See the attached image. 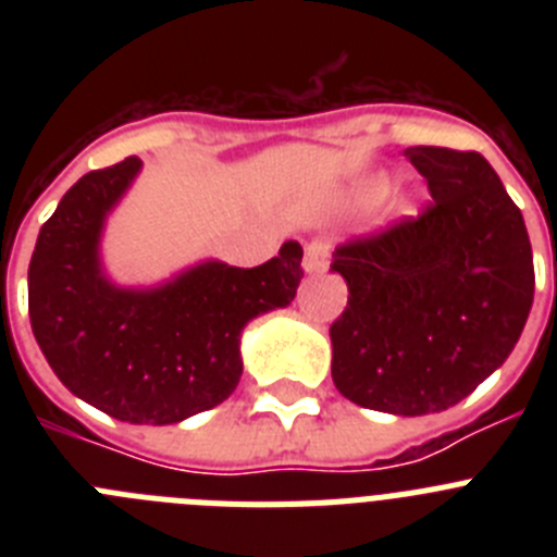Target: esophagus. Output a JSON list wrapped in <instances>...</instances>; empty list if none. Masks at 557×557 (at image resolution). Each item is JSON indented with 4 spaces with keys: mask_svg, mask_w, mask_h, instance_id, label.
I'll use <instances>...</instances> for the list:
<instances>
[{
    "mask_svg": "<svg viewBox=\"0 0 557 557\" xmlns=\"http://www.w3.org/2000/svg\"><path fill=\"white\" fill-rule=\"evenodd\" d=\"M329 259V245L321 243V239H314V243L307 245V253H304V268L307 273H321L326 268Z\"/></svg>",
    "mask_w": 557,
    "mask_h": 557,
    "instance_id": "esophagus-1",
    "label": "esophagus"
}]
</instances>
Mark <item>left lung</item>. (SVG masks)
Returning a JSON list of instances; mask_svg holds the SVG:
<instances>
[{
  "mask_svg": "<svg viewBox=\"0 0 557 557\" xmlns=\"http://www.w3.org/2000/svg\"><path fill=\"white\" fill-rule=\"evenodd\" d=\"M432 200L418 218L334 248L348 304L332 323V379L359 407L426 416L455 407L508 359L533 307L519 206L476 150L407 147Z\"/></svg>",
  "mask_w": 557,
  "mask_h": 557,
  "instance_id": "1",
  "label": "left lung"
}]
</instances>
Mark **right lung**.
<instances>
[{
	"mask_svg": "<svg viewBox=\"0 0 557 557\" xmlns=\"http://www.w3.org/2000/svg\"><path fill=\"white\" fill-rule=\"evenodd\" d=\"M125 159L83 175L41 225L27 273L33 334L69 391L127 424H178L223 405L243 376L239 332L287 307L304 248L259 268L206 262L159 289H120L97 259L102 220L139 172Z\"/></svg>",
	"mask_w": 557,
	"mask_h": 557,
	"instance_id": "obj_1",
	"label": "right lung"
}]
</instances>
